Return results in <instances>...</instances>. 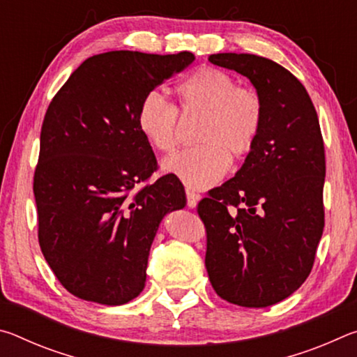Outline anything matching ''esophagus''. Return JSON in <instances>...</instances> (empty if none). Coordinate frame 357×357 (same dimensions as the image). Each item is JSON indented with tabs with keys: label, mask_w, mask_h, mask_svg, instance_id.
<instances>
[{
	"label": "esophagus",
	"mask_w": 357,
	"mask_h": 357,
	"mask_svg": "<svg viewBox=\"0 0 357 357\" xmlns=\"http://www.w3.org/2000/svg\"><path fill=\"white\" fill-rule=\"evenodd\" d=\"M185 197H187V206H189L190 209H193V208H197V204H198V202H200V195H198V193H195L193 190H189L187 189L185 190Z\"/></svg>",
	"instance_id": "1"
}]
</instances>
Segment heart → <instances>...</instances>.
Returning a JSON list of instances; mask_svg holds the SVG:
<instances>
[{
	"label": "heart",
	"instance_id": "heart-1",
	"mask_svg": "<svg viewBox=\"0 0 357 357\" xmlns=\"http://www.w3.org/2000/svg\"><path fill=\"white\" fill-rule=\"evenodd\" d=\"M174 107L157 91L148 93L137 110V126L151 146L170 154L178 146L179 121L202 114L195 142L198 146L181 151L164 162V168L190 189L204 190L225 176L229 159L250 153L263 126V100L252 88L236 86L227 72L200 68L174 88Z\"/></svg>",
	"mask_w": 357,
	"mask_h": 357
}]
</instances>
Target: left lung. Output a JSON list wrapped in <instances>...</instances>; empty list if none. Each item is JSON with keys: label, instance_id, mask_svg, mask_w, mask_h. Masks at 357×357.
<instances>
[{"label": "left lung", "instance_id": "1", "mask_svg": "<svg viewBox=\"0 0 357 357\" xmlns=\"http://www.w3.org/2000/svg\"><path fill=\"white\" fill-rule=\"evenodd\" d=\"M209 61L247 77L263 126L243 167L198 203L204 264L215 293L241 307L287 299L309 277L324 228V144L302 83L268 58L217 53Z\"/></svg>", "mask_w": 357, "mask_h": 357}]
</instances>
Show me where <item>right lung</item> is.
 Returning a JSON list of instances; mask_svg holds the SVG:
<instances>
[{
  "label": "right lung",
  "instance_id": "1",
  "mask_svg": "<svg viewBox=\"0 0 357 357\" xmlns=\"http://www.w3.org/2000/svg\"><path fill=\"white\" fill-rule=\"evenodd\" d=\"M193 59L190 52L100 53L78 66L48 105L33 185L39 244L77 298L104 305L137 298L162 219L185 206L174 174L135 190L157 168L137 110Z\"/></svg>",
  "mask_w": 357,
  "mask_h": 357
}]
</instances>
